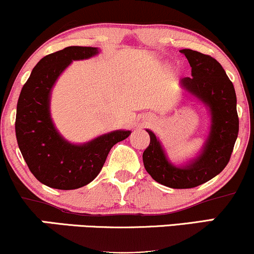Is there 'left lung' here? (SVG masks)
Listing matches in <instances>:
<instances>
[{"label": "left lung", "mask_w": 254, "mask_h": 254, "mask_svg": "<svg viewBox=\"0 0 254 254\" xmlns=\"http://www.w3.org/2000/svg\"><path fill=\"white\" fill-rule=\"evenodd\" d=\"M181 52L191 67V78H183L181 85L209 106L212 130L201 156L186 168L170 164L156 136L146 130L150 143L143 152L145 170L156 182L175 189L197 187L221 173L230 162L239 132L235 90L222 66L200 52Z\"/></svg>", "instance_id": "1"}]
</instances>
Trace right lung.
I'll use <instances>...</instances> for the list:
<instances>
[{
  "label": "right lung",
  "mask_w": 254,
  "mask_h": 254,
  "mask_svg": "<svg viewBox=\"0 0 254 254\" xmlns=\"http://www.w3.org/2000/svg\"><path fill=\"white\" fill-rule=\"evenodd\" d=\"M97 48L69 46L42 58L21 90L15 133L20 151L33 175L51 188L71 190L84 187L100 173L116 143L131 131L118 130L84 145L61 138L50 117V93L60 73L72 60L97 54Z\"/></svg>",
  "instance_id": "1"
}]
</instances>
